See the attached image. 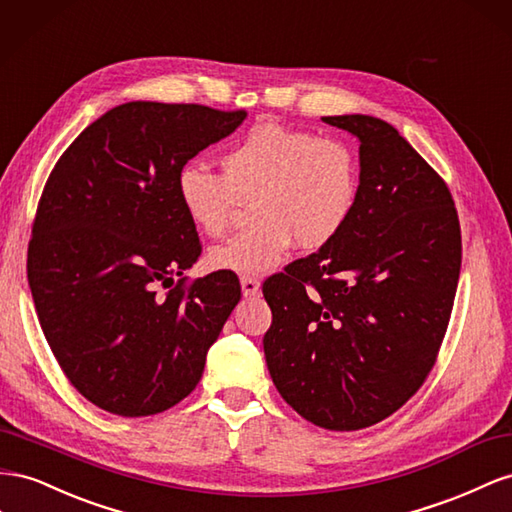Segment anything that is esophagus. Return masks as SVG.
Instances as JSON below:
<instances>
[{
  "label": "esophagus",
  "mask_w": 512,
  "mask_h": 512,
  "mask_svg": "<svg viewBox=\"0 0 512 512\" xmlns=\"http://www.w3.org/2000/svg\"><path fill=\"white\" fill-rule=\"evenodd\" d=\"M240 285H242V294H244L246 298H251V296H257V294H259V285H261V283L255 279V276H242Z\"/></svg>",
  "instance_id": "obj_1"
}]
</instances>
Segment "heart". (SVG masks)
<instances>
[{
    "instance_id": "obj_1",
    "label": "heart",
    "mask_w": 512,
    "mask_h": 512,
    "mask_svg": "<svg viewBox=\"0 0 512 512\" xmlns=\"http://www.w3.org/2000/svg\"><path fill=\"white\" fill-rule=\"evenodd\" d=\"M175 193L193 227L221 238L242 201L253 199V223L214 246V270L244 276L279 268L291 246L315 251L347 227L360 195V163L345 139L311 130L264 124L233 141L221 156V173L186 163Z\"/></svg>"
}]
</instances>
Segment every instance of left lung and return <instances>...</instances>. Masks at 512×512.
Segmentation results:
<instances>
[{
  "instance_id": "8db88e82",
  "label": "left lung",
  "mask_w": 512,
  "mask_h": 512,
  "mask_svg": "<svg viewBox=\"0 0 512 512\" xmlns=\"http://www.w3.org/2000/svg\"><path fill=\"white\" fill-rule=\"evenodd\" d=\"M360 141V195L347 227L264 283L268 371L317 427L358 431L388 418L433 369L461 270L446 182L399 130L330 115Z\"/></svg>"
}]
</instances>
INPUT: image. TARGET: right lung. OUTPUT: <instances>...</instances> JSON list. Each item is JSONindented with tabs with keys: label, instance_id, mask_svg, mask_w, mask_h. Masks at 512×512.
Listing matches in <instances>:
<instances>
[{
	"label": "right lung",
	"instance_id": "add662e5",
	"mask_svg": "<svg viewBox=\"0 0 512 512\" xmlns=\"http://www.w3.org/2000/svg\"><path fill=\"white\" fill-rule=\"evenodd\" d=\"M244 118L246 111L203 105L126 102L87 126L49 175L27 281L55 360L100 410L139 418L188 397L240 302L227 270L175 283L201 255L175 175Z\"/></svg>",
	"mask_w": 512,
	"mask_h": 512
}]
</instances>
